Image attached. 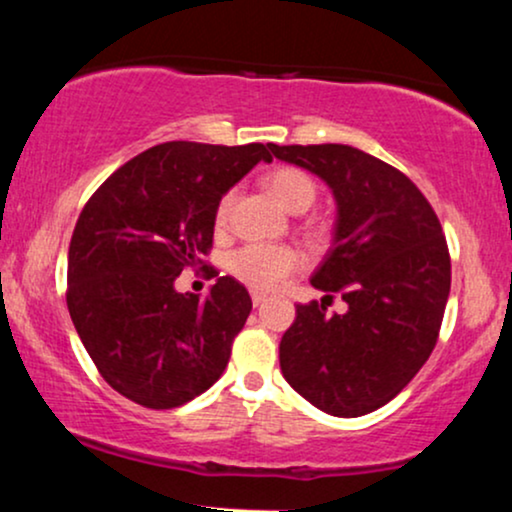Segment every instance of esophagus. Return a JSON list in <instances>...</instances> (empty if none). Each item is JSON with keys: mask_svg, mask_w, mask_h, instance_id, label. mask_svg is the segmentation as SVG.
Instances as JSON below:
<instances>
[{"mask_svg": "<svg viewBox=\"0 0 512 512\" xmlns=\"http://www.w3.org/2000/svg\"><path fill=\"white\" fill-rule=\"evenodd\" d=\"M264 301H267V296H264V293H260V291H252V305H262Z\"/></svg>", "mask_w": 512, "mask_h": 512, "instance_id": "1", "label": "esophagus"}]
</instances>
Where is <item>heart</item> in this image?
Instances as JSON below:
<instances>
[{
	"mask_svg": "<svg viewBox=\"0 0 512 512\" xmlns=\"http://www.w3.org/2000/svg\"><path fill=\"white\" fill-rule=\"evenodd\" d=\"M264 190L272 195L291 214H303L315 204L317 185L308 173L301 168H276L264 178ZM236 190H228L219 199L214 211L216 231H226L231 223L233 207H236ZM301 252L291 245H272V243H248L238 248L228 260L236 279L252 289L269 291L284 284L289 276L301 267Z\"/></svg>",
	"mask_w": 512,
	"mask_h": 512,
	"instance_id": "1",
	"label": "heart"
}]
</instances>
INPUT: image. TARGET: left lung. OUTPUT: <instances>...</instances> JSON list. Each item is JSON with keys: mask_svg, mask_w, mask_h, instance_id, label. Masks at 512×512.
<instances>
[{"mask_svg": "<svg viewBox=\"0 0 512 512\" xmlns=\"http://www.w3.org/2000/svg\"><path fill=\"white\" fill-rule=\"evenodd\" d=\"M332 187L334 245L310 279L349 305H296L279 344L286 383L332 416H363L397 397L438 342L450 252L428 199L402 170L346 144H269Z\"/></svg>", "mask_w": 512, "mask_h": 512, "instance_id": "obj_1", "label": "left lung"}]
</instances>
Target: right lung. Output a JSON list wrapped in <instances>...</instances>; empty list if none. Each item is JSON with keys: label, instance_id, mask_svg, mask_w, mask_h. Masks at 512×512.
I'll list each match as a JSON object with an SVG mask.
<instances>
[{"label": "right lung", "instance_id": "obj_1", "mask_svg": "<svg viewBox=\"0 0 512 512\" xmlns=\"http://www.w3.org/2000/svg\"><path fill=\"white\" fill-rule=\"evenodd\" d=\"M269 144L166 142L120 166L76 221L67 264V308L98 373L146 409H175L209 390L228 366L252 301L221 276L207 298L175 279L214 243L219 199Z\"/></svg>", "mask_w": 512, "mask_h": 512}]
</instances>
